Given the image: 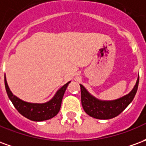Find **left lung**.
I'll list each match as a JSON object with an SVG mask.
<instances>
[{
	"mask_svg": "<svg viewBox=\"0 0 146 146\" xmlns=\"http://www.w3.org/2000/svg\"><path fill=\"white\" fill-rule=\"evenodd\" d=\"M139 77H138L135 88L128 95L113 101H101L89 94L81 84V104L85 113L92 117L100 119H112L116 117L125 110L135 98L138 90Z\"/></svg>",
	"mask_w": 146,
	"mask_h": 146,
	"instance_id": "left-lung-1",
	"label": "left lung"
}]
</instances>
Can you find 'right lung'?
Instances as JSON below:
<instances>
[{"instance_id":"add662e5","label":"right lung","mask_w":146,"mask_h":146,"mask_svg":"<svg viewBox=\"0 0 146 146\" xmlns=\"http://www.w3.org/2000/svg\"><path fill=\"white\" fill-rule=\"evenodd\" d=\"M70 82L66 83L65 85L62 86L58 91L53 98L48 102L42 103V104L29 103V102L21 100L13 95L8 88L5 75V89H6L9 99L11 100L12 104L14 105V106L18 110L19 113L25 117H27V119L33 120V121L47 120V119H51L52 117L57 115L60 110L64 93L66 92V89Z\"/></svg>"}]
</instances>
